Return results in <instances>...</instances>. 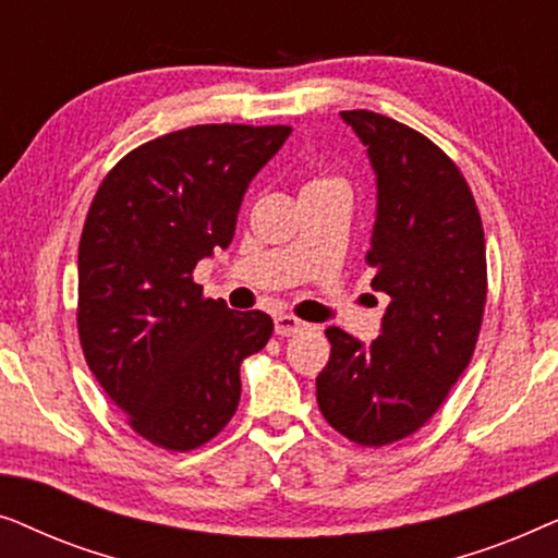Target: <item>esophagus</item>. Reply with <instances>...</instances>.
I'll return each mask as SVG.
<instances>
[{
    "mask_svg": "<svg viewBox=\"0 0 558 558\" xmlns=\"http://www.w3.org/2000/svg\"><path fill=\"white\" fill-rule=\"evenodd\" d=\"M304 327H307V325H304L302 319L292 317V315H277V317H274V330H277V335H281V338H289V335L302 332Z\"/></svg>",
    "mask_w": 558,
    "mask_h": 558,
    "instance_id": "34e87169",
    "label": "esophagus"
}]
</instances>
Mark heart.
<instances>
[{"mask_svg":"<svg viewBox=\"0 0 558 558\" xmlns=\"http://www.w3.org/2000/svg\"><path fill=\"white\" fill-rule=\"evenodd\" d=\"M325 185H342V182L335 178H315V180H310L304 187H325Z\"/></svg>","mask_w":558,"mask_h":558,"instance_id":"1","label":"heart"}]
</instances>
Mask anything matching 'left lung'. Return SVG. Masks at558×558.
Wrapping results in <instances>:
<instances>
[{"mask_svg":"<svg viewBox=\"0 0 558 558\" xmlns=\"http://www.w3.org/2000/svg\"><path fill=\"white\" fill-rule=\"evenodd\" d=\"M368 149L378 203L371 287L391 296L380 335L363 345L327 327L317 376L327 424L363 447L399 441L429 422L468 368L487 296L485 233L475 197L437 144L376 111H342Z\"/></svg>","mask_w":558,"mask_h":558,"instance_id":"left-lung-1","label":"left lung"}]
</instances>
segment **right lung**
Instances as JSON below:
<instances>
[{
    "instance_id": "add662e5",
    "label": "right lung",
    "mask_w": 558,
    "mask_h": 558,
    "mask_svg": "<svg viewBox=\"0 0 558 558\" xmlns=\"http://www.w3.org/2000/svg\"><path fill=\"white\" fill-rule=\"evenodd\" d=\"M289 126L201 124L151 140L106 174L78 246L86 363L129 426L187 452L231 422L241 363L271 338L266 312L205 300L201 258L233 241L248 182Z\"/></svg>"
}]
</instances>
